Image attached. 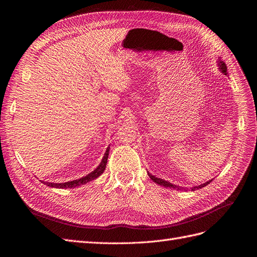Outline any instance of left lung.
Segmentation results:
<instances>
[{
	"mask_svg": "<svg viewBox=\"0 0 257 257\" xmlns=\"http://www.w3.org/2000/svg\"><path fill=\"white\" fill-rule=\"evenodd\" d=\"M217 65H219V69L221 71V73H223L224 75H227V67H226V64H225L222 60L217 61ZM148 175H149V177L152 179V180H153L155 183H158V184H160V185L165 186V188H173V189H175V190H183V188H181V186H178V185L172 184L170 182L163 180V179L155 177V176H153V175H151V174H149V173H148ZM211 181H212V180H209V181H207V182H205V183H203V184L197 185V186H194V188H192V191H195V190H199V189H201V188H204V186H206L207 184H209ZM184 190H185V189H184Z\"/></svg>",
	"mask_w": 257,
	"mask_h": 257,
	"instance_id": "1",
	"label": "left lung"
}]
</instances>
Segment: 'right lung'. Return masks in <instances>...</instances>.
Here are the masks:
<instances>
[{
  "instance_id": "right-lung-1",
  "label": "right lung",
  "mask_w": 257,
  "mask_h": 257,
  "mask_svg": "<svg viewBox=\"0 0 257 257\" xmlns=\"http://www.w3.org/2000/svg\"><path fill=\"white\" fill-rule=\"evenodd\" d=\"M109 148L108 147L106 149V152L104 154V158L102 160V162H100V164L93 170L92 173H90L89 175L84 176L80 179H76V180H73V181H67V182H63V183H53V182H44L46 185L50 186V188H57V189H73V188H77V186L79 185H82V184H85L88 183L92 180H94V179H96L97 177H99L100 175H102L104 173V170L106 168V164H107V159H108V154H109Z\"/></svg>"
}]
</instances>
